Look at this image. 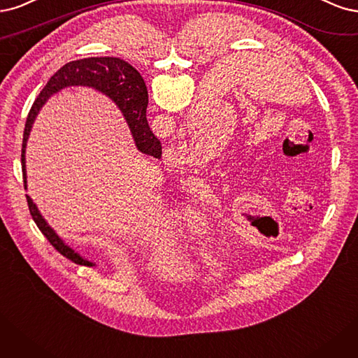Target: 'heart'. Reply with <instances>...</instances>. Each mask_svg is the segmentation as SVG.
<instances>
[{
  "mask_svg": "<svg viewBox=\"0 0 358 358\" xmlns=\"http://www.w3.org/2000/svg\"><path fill=\"white\" fill-rule=\"evenodd\" d=\"M187 227L190 230H193V232H198V234H203L206 232V223L203 220V217H201L199 214H190L187 217V222H186Z\"/></svg>",
  "mask_w": 358,
  "mask_h": 358,
  "instance_id": "b5f03b06",
  "label": "heart"
}]
</instances>
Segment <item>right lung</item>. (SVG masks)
Instances as JSON below:
<instances>
[{
  "label": "right lung",
  "mask_w": 358,
  "mask_h": 358,
  "mask_svg": "<svg viewBox=\"0 0 358 358\" xmlns=\"http://www.w3.org/2000/svg\"><path fill=\"white\" fill-rule=\"evenodd\" d=\"M66 86H92L103 94L108 95L114 102L117 103L122 110L123 116L128 122L132 136L135 140L136 148L140 152L160 157L162 156V147L160 141L150 131V126L147 123L145 110H147V87L141 74L138 73L132 65L124 62L119 57L113 56H103V57H87V59L73 61L70 64H65L61 70H57L43 87L38 98L34 102V106L28 114V119L25 123L24 131V141H22V174H24V187L27 189V171H25V147L28 141V135L31 131V126L36 119L37 113L40 111L43 103L49 99L56 92ZM28 208L32 215V220L36 222L41 234L48 238V241L55 247L56 251L71 262L82 264V266H94V263L80 257V255L74 252L68 245L64 244V241L57 236L53 229L45 223L41 217L40 211L37 210L36 203L32 202L29 196H27Z\"/></svg>",
  "instance_id": "1"
}]
</instances>
